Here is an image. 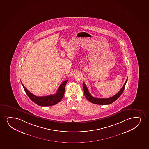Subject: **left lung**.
Segmentation results:
<instances>
[{"label":"left lung","mask_w":149,"mask_h":149,"mask_svg":"<svg viewBox=\"0 0 149 149\" xmlns=\"http://www.w3.org/2000/svg\"><path fill=\"white\" fill-rule=\"evenodd\" d=\"M127 81V79H126V81L124 83V85L123 86V87H122V88L117 93V94L115 95L114 96L109 98H96L93 97L90 94V93H89V90L87 88L86 85H85L84 82L83 83V90H84L85 97L87 98V100L89 101L91 103L97 104V105L110 104L112 103L113 102L117 100V99L121 96V95L122 94V93L124 91L125 87Z\"/></svg>","instance_id":"1"}]
</instances>
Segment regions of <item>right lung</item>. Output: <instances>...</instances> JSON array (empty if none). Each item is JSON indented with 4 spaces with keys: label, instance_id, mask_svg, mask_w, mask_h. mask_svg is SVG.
<instances>
[{
    "label": "right lung",
    "instance_id": "right-lung-1",
    "mask_svg": "<svg viewBox=\"0 0 149 149\" xmlns=\"http://www.w3.org/2000/svg\"><path fill=\"white\" fill-rule=\"evenodd\" d=\"M68 81V80L65 81L60 85L55 94L43 97H38L33 94L25 88L22 83H21L26 95L33 102L41 106H49L54 105L61 100L64 96L65 87Z\"/></svg>",
    "mask_w": 149,
    "mask_h": 149
}]
</instances>
